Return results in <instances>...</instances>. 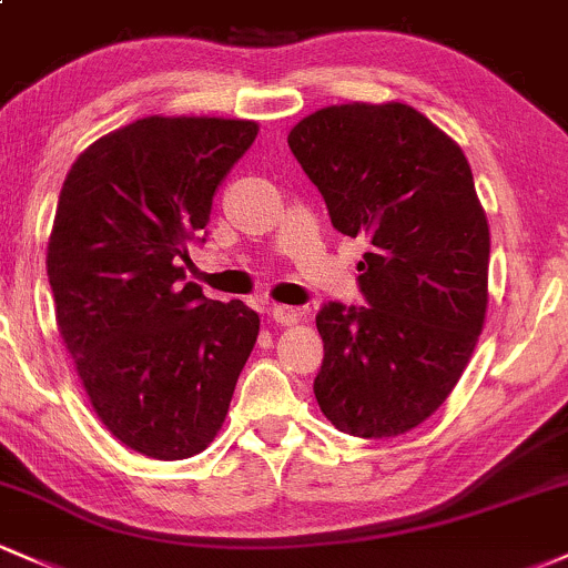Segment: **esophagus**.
<instances>
[{
    "instance_id": "34e87169",
    "label": "esophagus",
    "mask_w": 568,
    "mask_h": 568,
    "mask_svg": "<svg viewBox=\"0 0 568 568\" xmlns=\"http://www.w3.org/2000/svg\"><path fill=\"white\" fill-rule=\"evenodd\" d=\"M272 321L280 323V326H294V323H298V310L296 307H288V304H274V307L270 310Z\"/></svg>"
}]
</instances>
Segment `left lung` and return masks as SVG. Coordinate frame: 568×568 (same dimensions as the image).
Segmentation results:
<instances>
[{
	"label": "left lung",
	"mask_w": 568,
	"mask_h": 568,
	"mask_svg": "<svg viewBox=\"0 0 568 568\" xmlns=\"http://www.w3.org/2000/svg\"><path fill=\"white\" fill-rule=\"evenodd\" d=\"M288 145L336 232L369 242V307L328 302L315 317L321 413L361 439L407 434L453 394L488 313L490 232L469 161L402 102L323 108Z\"/></svg>",
	"instance_id": "obj_1"
}]
</instances>
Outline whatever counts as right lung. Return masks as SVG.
I'll return each mask as SVG.
<instances>
[{"label":"right lung","mask_w":568,"mask_h":568,"mask_svg":"<svg viewBox=\"0 0 568 568\" xmlns=\"http://www.w3.org/2000/svg\"><path fill=\"white\" fill-rule=\"evenodd\" d=\"M255 134L240 118H140L85 148L61 185L55 326L93 413L148 458L183 460L215 439L258 336V313L213 302L180 266Z\"/></svg>","instance_id":"add662e5"}]
</instances>
